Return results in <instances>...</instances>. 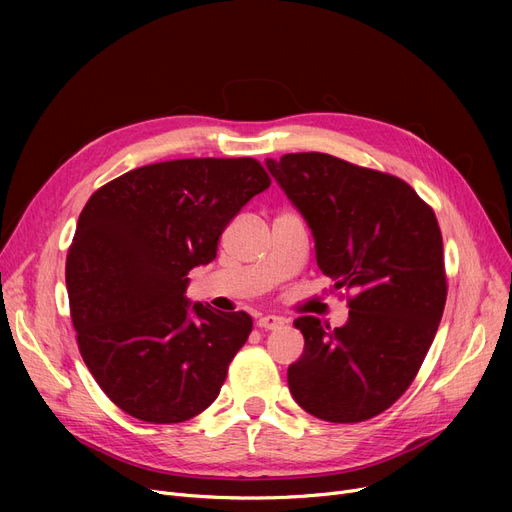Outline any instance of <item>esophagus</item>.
I'll use <instances>...</instances> for the list:
<instances>
[{
    "mask_svg": "<svg viewBox=\"0 0 512 512\" xmlns=\"http://www.w3.org/2000/svg\"><path fill=\"white\" fill-rule=\"evenodd\" d=\"M257 326L261 330H278L280 326H284V319L278 315H263L257 319Z\"/></svg>",
    "mask_w": 512,
    "mask_h": 512,
    "instance_id": "34e87169",
    "label": "esophagus"
}]
</instances>
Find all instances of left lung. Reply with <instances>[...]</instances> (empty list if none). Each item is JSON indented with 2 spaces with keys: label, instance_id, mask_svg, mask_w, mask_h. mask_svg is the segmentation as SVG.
Here are the masks:
<instances>
[{
  "label": "left lung",
  "instance_id": "left-lung-1",
  "mask_svg": "<svg viewBox=\"0 0 512 512\" xmlns=\"http://www.w3.org/2000/svg\"><path fill=\"white\" fill-rule=\"evenodd\" d=\"M265 164L313 230L319 272L355 292L342 328L294 319L305 351L288 388L317 419L367 421L407 392L440 326L448 282L436 213L402 178L328 153Z\"/></svg>",
  "mask_w": 512,
  "mask_h": 512
}]
</instances>
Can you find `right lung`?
<instances>
[{
	"mask_svg": "<svg viewBox=\"0 0 512 512\" xmlns=\"http://www.w3.org/2000/svg\"><path fill=\"white\" fill-rule=\"evenodd\" d=\"M272 184L253 157L172 159L103 184L66 257L80 357L116 407L180 423L218 398L253 319L184 299L234 215Z\"/></svg>",
	"mask_w": 512,
	"mask_h": 512,
	"instance_id": "1",
	"label": "right lung"
}]
</instances>
